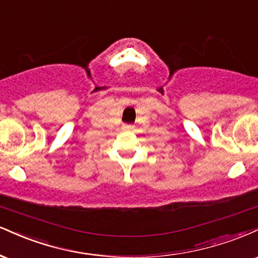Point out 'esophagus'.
I'll return each mask as SVG.
<instances>
[{"mask_svg":"<svg viewBox=\"0 0 258 258\" xmlns=\"http://www.w3.org/2000/svg\"><path fill=\"white\" fill-rule=\"evenodd\" d=\"M123 129H125V130L132 129V125H130V124H123Z\"/></svg>","mask_w":258,"mask_h":258,"instance_id":"1","label":"esophagus"}]
</instances>
